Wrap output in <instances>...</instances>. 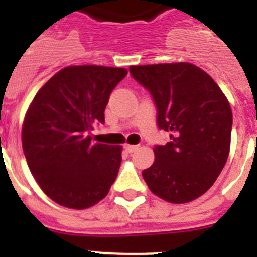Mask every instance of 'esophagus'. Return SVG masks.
Listing matches in <instances>:
<instances>
[{"instance_id": "obj_1", "label": "esophagus", "mask_w": 257, "mask_h": 257, "mask_svg": "<svg viewBox=\"0 0 257 257\" xmlns=\"http://www.w3.org/2000/svg\"><path fill=\"white\" fill-rule=\"evenodd\" d=\"M124 148L126 149V152L132 153V152H135V151H137V149H139V145H131V144H125V147H124Z\"/></svg>"}]
</instances>
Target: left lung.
I'll return each mask as SVG.
<instances>
[{
  "label": "left lung",
  "instance_id": "8db88e82",
  "mask_svg": "<svg viewBox=\"0 0 257 257\" xmlns=\"http://www.w3.org/2000/svg\"><path fill=\"white\" fill-rule=\"evenodd\" d=\"M153 98L157 126L169 132L155 145V163L143 171L149 189L183 204L205 193L223 171L231 147L232 110L213 78L188 62L131 66Z\"/></svg>",
  "mask_w": 257,
  "mask_h": 257
}]
</instances>
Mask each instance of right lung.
<instances>
[{
	"instance_id": "1",
	"label": "right lung",
	"mask_w": 257,
	"mask_h": 257,
	"mask_svg": "<svg viewBox=\"0 0 257 257\" xmlns=\"http://www.w3.org/2000/svg\"><path fill=\"white\" fill-rule=\"evenodd\" d=\"M128 70L68 66L32 101L22 125V148L41 189L60 205L92 207L108 195L121 164V147L92 144L90 131L104 124L109 96Z\"/></svg>"
}]
</instances>
